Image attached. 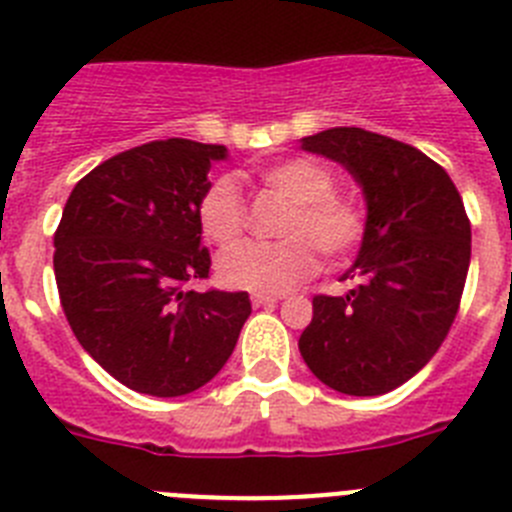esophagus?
I'll return each mask as SVG.
<instances>
[{
    "label": "esophagus",
    "mask_w": 512,
    "mask_h": 512,
    "mask_svg": "<svg viewBox=\"0 0 512 512\" xmlns=\"http://www.w3.org/2000/svg\"><path fill=\"white\" fill-rule=\"evenodd\" d=\"M279 297L277 295H269V292H253L251 295V305L253 307H266V305H274Z\"/></svg>",
    "instance_id": "obj_1"
}]
</instances>
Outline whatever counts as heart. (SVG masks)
Returning a JSON list of instances; mask_svg holds the SVG:
<instances>
[{
	"instance_id": "obj_1",
	"label": "heart",
	"mask_w": 512,
	"mask_h": 512,
	"mask_svg": "<svg viewBox=\"0 0 512 512\" xmlns=\"http://www.w3.org/2000/svg\"><path fill=\"white\" fill-rule=\"evenodd\" d=\"M259 179L292 200L282 220V241L235 243L220 253L215 271L225 287L248 292H282L318 269L325 259H343L364 233V210L348 194L336 192V176L315 158H284L259 171ZM202 235L228 246L246 228V207L238 184L217 176L197 202Z\"/></svg>"
}]
</instances>
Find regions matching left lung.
Instances as JSON below:
<instances>
[{"label": "left lung", "mask_w": 512, "mask_h": 512, "mask_svg": "<svg viewBox=\"0 0 512 512\" xmlns=\"http://www.w3.org/2000/svg\"><path fill=\"white\" fill-rule=\"evenodd\" d=\"M302 151L341 164L366 202L343 297L318 295L300 336L310 372L354 397L392 392L449 333L472 259V225L451 176L418 148L361 128H330Z\"/></svg>", "instance_id": "1"}]
</instances>
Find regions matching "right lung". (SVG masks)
Segmentation results:
<instances>
[{
  "label": "right lung",
  "mask_w": 512,
  "mask_h": 512,
  "mask_svg": "<svg viewBox=\"0 0 512 512\" xmlns=\"http://www.w3.org/2000/svg\"><path fill=\"white\" fill-rule=\"evenodd\" d=\"M228 148L153 140L107 158L74 187L53 235L58 295L81 348L143 395L200 390L233 354L248 292H194L207 279L197 202Z\"/></svg>",
  "instance_id": "right-lung-1"
}]
</instances>
